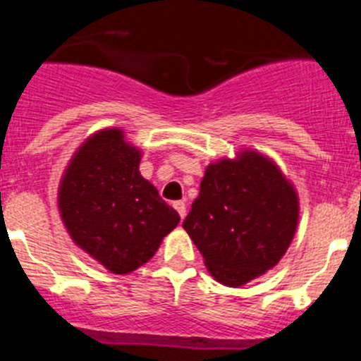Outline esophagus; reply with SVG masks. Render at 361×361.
Instances as JSON below:
<instances>
[{
	"instance_id": "34e87169",
	"label": "esophagus",
	"mask_w": 361,
	"mask_h": 361,
	"mask_svg": "<svg viewBox=\"0 0 361 361\" xmlns=\"http://www.w3.org/2000/svg\"><path fill=\"white\" fill-rule=\"evenodd\" d=\"M173 208L177 209V213L180 215V219H184V216H186V204H184V200H177V202H173Z\"/></svg>"
}]
</instances>
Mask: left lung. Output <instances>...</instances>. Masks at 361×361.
Listing matches in <instances>:
<instances>
[{
	"label": "left lung",
	"mask_w": 361,
	"mask_h": 361,
	"mask_svg": "<svg viewBox=\"0 0 361 361\" xmlns=\"http://www.w3.org/2000/svg\"><path fill=\"white\" fill-rule=\"evenodd\" d=\"M295 184L269 155L242 148L206 166L183 228L209 275L240 288L280 262L298 228Z\"/></svg>",
	"instance_id": "obj_1"
}]
</instances>
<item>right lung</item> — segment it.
I'll list each match as a JSON object with an SVG mask.
<instances>
[{
	"label": "right lung",
	"mask_w": 361,
	"mask_h": 361,
	"mask_svg": "<svg viewBox=\"0 0 361 361\" xmlns=\"http://www.w3.org/2000/svg\"><path fill=\"white\" fill-rule=\"evenodd\" d=\"M141 157L123 128L97 130L59 180L57 208L70 238L114 275L148 262L180 220L141 175Z\"/></svg>",
	"instance_id": "1"
}]
</instances>
